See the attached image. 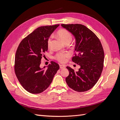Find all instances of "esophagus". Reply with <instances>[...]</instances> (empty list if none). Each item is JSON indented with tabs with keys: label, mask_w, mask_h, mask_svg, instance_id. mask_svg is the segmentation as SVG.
Listing matches in <instances>:
<instances>
[{
	"label": "esophagus",
	"mask_w": 120,
	"mask_h": 120,
	"mask_svg": "<svg viewBox=\"0 0 120 120\" xmlns=\"http://www.w3.org/2000/svg\"><path fill=\"white\" fill-rule=\"evenodd\" d=\"M60 68L61 69L64 68H66V66H65V65H64V64H60Z\"/></svg>",
	"instance_id": "34e87169"
}]
</instances>
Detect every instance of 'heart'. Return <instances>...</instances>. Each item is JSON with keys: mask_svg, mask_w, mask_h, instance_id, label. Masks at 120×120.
<instances>
[{"mask_svg": "<svg viewBox=\"0 0 120 120\" xmlns=\"http://www.w3.org/2000/svg\"><path fill=\"white\" fill-rule=\"evenodd\" d=\"M57 35L60 39L64 43L68 42H71L72 40V35L68 31L66 30H60L57 32ZM52 41V37H50L48 41V48H50L51 45ZM70 56V54L68 53H59L56 56L55 58L56 60L60 62L64 63L67 60L68 56Z\"/></svg>", "mask_w": 120, "mask_h": 120, "instance_id": "heart-1", "label": "heart"}]
</instances>
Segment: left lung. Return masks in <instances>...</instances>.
Returning <instances> with one entry per match:
<instances>
[{
  "label": "left lung",
  "instance_id": "8db88e82",
  "mask_svg": "<svg viewBox=\"0 0 120 120\" xmlns=\"http://www.w3.org/2000/svg\"><path fill=\"white\" fill-rule=\"evenodd\" d=\"M73 34L75 39V56L72 61L81 68L75 71L69 67V75L66 79L68 86L75 91L86 92L95 85L104 67V52L97 35L81 24H61Z\"/></svg>",
  "mask_w": 120,
  "mask_h": 120
}]
</instances>
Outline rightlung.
Here are the masks:
<instances>
[{"instance_id": "obj_1", "label": "right lung", "mask_w": 120, "mask_h": 120, "mask_svg": "<svg viewBox=\"0 0 120 120\" xmlns=\"http://www.w3.org/2000/svg\"><path fill=\"white\" fill-rule=\"evenodd\" d=\"M59 25L37 28L25 38L18 46L14 71L20 83L29 93L36 94L45 90L59 70V65L53 61L46 69L45 67H40L42 56L48 50V39Z\"/></svg>"}]
</instances>
